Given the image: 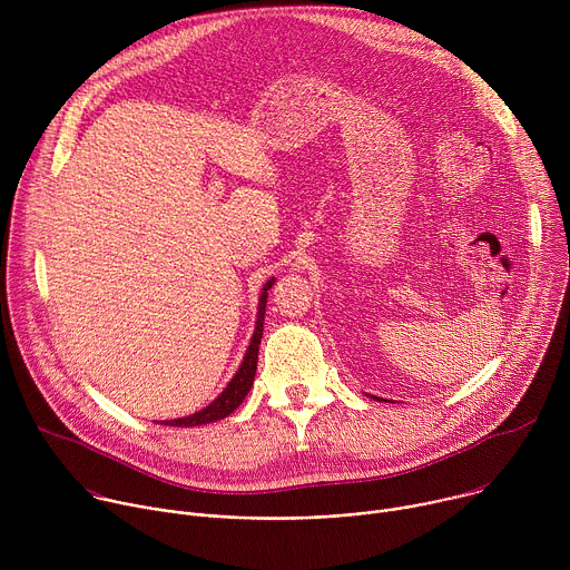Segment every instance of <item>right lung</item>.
<instances>
[{"label": "right lung", "mask_w": 570, "mask_h": 570, "mask_svg": "<svg viewBox=\"0 0 570 570\" xmlns=\"http://www.w3.org/2000/svg\"><path fill=\"white\" fill-rule=\"evenodd\" d=\"M275 279H271L266 286H264V293L259 297V313H257V330L253 334V341H250V347L246 352V358H243L238 372L234 374V379L227 383V387L207 405V409H203L200 413H194L189 417H183V420H171V422H161L165 426H200V424H209V422H216V420H223L227 417L229 413H234L240 401L246 399V394L250 392L253 387V381H255V374H257V361H259V343H262V334H264V313H266V297H268V291L273 286Z\"/></svg>", "instance_id": "add662e5"}]
</instances>
